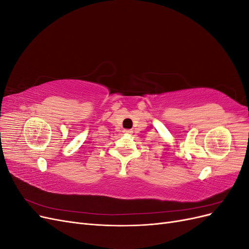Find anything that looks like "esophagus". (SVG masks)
<instances>
[{"mask_svg": "<svg viewBox=\"0 0 249 249\" xmlns=\"http://www.w3.org/2000/svg\"><path fill=\"white\" fill-rule=\"evenodd\" d=\"M124 132H125V133H132V131H131V130H125Z\"/></svg>", "mask_w": 249, "mask_h": 249, "instance_id": "obj_1", "label": "esophagus"}]
</instances>
